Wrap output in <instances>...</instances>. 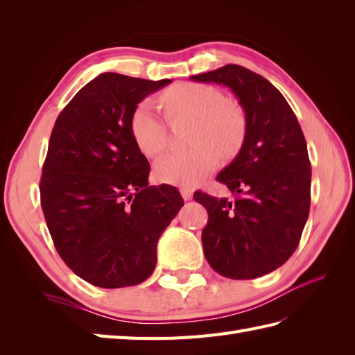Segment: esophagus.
I'll return each mask as SVG.
<instances>
[{
  "label": "esophagus",
  "mask_w": 355,
  "mask_h": 355,
  "mask_svg": "<svg viewBox=\"0 0 355 355\" xmlns=\"http://www.w3.org/2000/svg\"><path fill=\"white\" fill-rule=\"evenodd\" d=\"M180 192H182V197H183L186 201L192 200V197H193V191L189 189V187H182V189H180Z\"/></svg>",
  "instance_id": "obj_1"
}]
</instances>
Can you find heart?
<instances>
[{
    "label": "heart",
    "mask_w": 355,
    "mask_h": 355,
    "mask_svg": "<svg viewBox=\"0 0 355 355\" xmlns=\"http://www.w3.org/2000/svg\"><path fill=\"white\" fill-rule=\"evenodd\" d=\"M166 114L171 119H193L191 148L172 153L155 164V177L162 183L192 187L212 173L218 166V154L224 158L235 155L245 135V119L236 105L210 85L180 84L162 96ZM131 132L139 149L155 157L166 146V123L154 103L143 101L131 116Z\"/></svg>",
    "instance_id": "1"
}]
</instances>
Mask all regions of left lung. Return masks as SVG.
Returning a JSON list of instances; mask_svg holds the SVG:
<instances>
[{"instance_id": "8db88e82", "label": "left lung", "mask_w": 355, "mask_h": 355, "mask_svg": "<svg viewBox=\"0 0 355 355\" xmlns=\"http://www.w3.org/2000/svg\"><path fill=\"white\" fill-rule=\"evenodd\" d=\"M191 79L227 87L245 114L239 153L216 177L239 197L193 193L209 214L201 233L206 259L230 279L271 273L297 248L310 212L311 164L304 132L281 92L244 67L229 64Z\"/></svg>"}]
</instances>
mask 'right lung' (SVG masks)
I'll use <instances>...</instances> for the list:
<instances>
[{
	"mask_svg": "<svg viewBox=\"0 0 355 355\" xmlns=\"http://www.w3.org/2000/svg\"><path fill=\"white\" fill-rule=\"evenodd\" d=\"M171 79L102 73L58 116L41 177V206L59 256L102 288L153 275L157 243L184 201L177 187L149 186V163L131 116Z\"/></svg>",
	"mask_w": 355,
	"mask_h": 355,
	"instance_id": "add662e5",
	"label": "right lung"
}]
</instances>
